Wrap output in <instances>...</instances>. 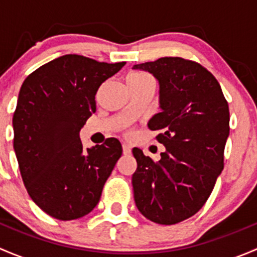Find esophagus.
Returning <instances> with one entry per match:
<instances>
[{"label": "esophagus", "mask_w": 257, "mask_h": 257, "mask_svg": "<svg viewBox=\"0 0 257 257\" xmlns=\"http://www.w3.org/2000/svg\"><path fill=\"white\" fill-rule=\"evenodd\" d=\"M121 147H123V154L124 155H129V154H131V150H132L131 145L126 144V143H123V144H121Z\"/></svg>", "instance_id": "1"}]
</instances>
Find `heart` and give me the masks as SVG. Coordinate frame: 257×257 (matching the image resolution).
<instances>
[{"mask_svg": "<svg viewBox=\"0 0 257 257\" xmlns=\"http://www.w3.org/2000/svg\"><path fill=\"white\" fill-rule=\"evenodd\" d=\"M150 82H154V80H153L150 74L145 73V72H133V73L126 77L128 87H139V85H143L145 83Z\"/></svg>", "mask_w": 257, "mask_h": 257, "instance_id": "heart-1", "label": "heart"}]
</instances>
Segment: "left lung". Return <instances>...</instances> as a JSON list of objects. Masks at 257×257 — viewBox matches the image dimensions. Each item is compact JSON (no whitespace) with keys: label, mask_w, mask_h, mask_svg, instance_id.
I'll return each instance as SVG.
<instances>
[{"label":"left lung","mask_w":257,"mask_h":257,"mask_svg":"<svg viewBox=\"0 0 257 257\" xmlns=\"http://www.w3.org/2000/svg\"><path fill=\"white\" fill-rule=\"evenodd\" d=\"M133 68L159 80L162 112L148 125L160 131L157 141L167 148L159 162L133 149L134 201L150 221L178 224L203 208L224 168L229 104L216 78L195 61L163 57Z\"/></svg>","instance_id":"1"}]
</instances>
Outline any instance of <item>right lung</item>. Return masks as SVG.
Listing matches in <instances>:
<instances>
[{
  "label": "right lung",
  "instance_id": "right-lung-1",
  "mask_svg": "<svg viewBox=\"0 0 257 257\" xmlns=\"http://www.w3.org/2000/svg\"><path fill=\"white\" fill-rule=\"evenodd\" d=\"M125 62L58 57L23 82L14 114V148L28 195L46 214L74 220L92 211L121 155L109 138L84 149L79 131L95 113V94Z\"/></svg>",
  "mask_w": 257,
  "mask_h": 257
}]
</instances>
